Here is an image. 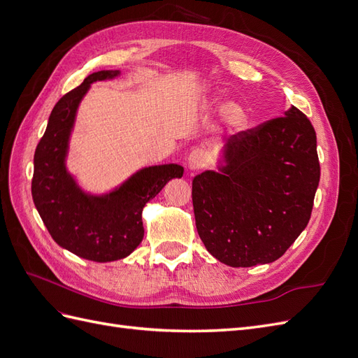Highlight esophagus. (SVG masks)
Listing matches in <instances>:
<instances>
[{"mask_svg":"<svg viewBox=\"0 0 358 358\" xmlns=\"http://www.w3.org/2000/svg\"><path fill=\"white\" fill-rule=\"evenodd\" d=\"M206 164H208V154H206V150L200 148L194 149L188 157V167L192 171H197L206 167Z\"/></svg>","mask_w":358,"mask_h":358,"instance_id":"1","label":"esophagus"}]
</instances>
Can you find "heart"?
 Instances as JSON below:
<instances>
[{"label": "heart", "mask_w": 358, "mask_h": 358, "mask_svg": "<svg viewBox=\"0 0 358 358\" xmlns=\"http://www.w3.org/2000/svg\"><path fill=\"white\" fill-rule=\"evenodd\" d=\"M224 110L227 112V119H229V121H230L234 127L241 128V127H243V125L246 124V115H245V112L241 109V107L227 106V107H224Z\"/></svg>", "instance_id": "1"}]
</instances>
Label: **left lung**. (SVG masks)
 <instances>
[{
  "mask_svg": "<svg viewBox=\"0 0 358 358\" xmlns=\"http://www.w3.org/2000/svg\"><path fill=\"white\" fill-rule=\"evenodd\" d=\"M224 175L192 179L196 227L206 249L231 267L272 263L306 229L320 182L317 134L292 106L231 136Z\"/></svg>",
  "mask_w": 358,
  "mask_h": 358,
  "instance_id": "1",
  "label": "left lung"
}]
</instances>
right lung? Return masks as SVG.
<instances>
[{
  "label": "right lung",
  "mask_w": 358,
  "mask_h": 358,
  "mask_svg": "<svg viewBox=\"0 0 358 358\" xmlns=\"http://www.w3.org/2000/svg\"><path fill=\"white\" fill-rule=\"evenodd\" d=\"M119 71L90 74L78 88L62 95L53 107L48 128L34 154L32 200L52 239L70 252L96 263L121 259L143 239L142 210L173 178H182L178 164L140 170L104 197H90L78 189L64 167L76 109L90 85L115 78Z\"/></svg>",
  "instance_id": "1"
}]
</instances>
